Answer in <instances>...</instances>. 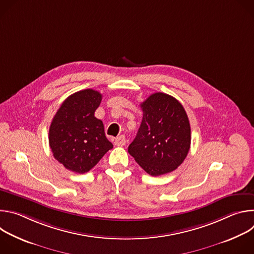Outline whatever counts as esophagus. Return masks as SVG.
<instances>
[{"label": "esophagus", "instance_id": "obj_1", "mask_svg": "<svg viewBox=\"0 0 254 254\" xmlns=\"http://www.w3.org/2000/svg\"><path fill=\"white\" fill-rule=\"evenodd\" d=\"M126 143H127V139H126L125 135H121L118 138H116V140H115V144L118 147H124V146H126Z\"/></svg>", "mask_w": 254, "mask_h": 254}]
</instances>
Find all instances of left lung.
Listing matches in <instances>:
<instances>
[{"mask_svg": "<svg viewBox=\"0 0 254 254\" xmlns=\"http://www.w3.org/2000/svg\"><path fill=\"white\" fill-rule=\"evenodd\" d=\"M142 121L128 153L151 176L176 170L186 159L191 144L188 116L175 97L156 92L142 103Z\"/></svg>", "mask_w": 254, "mask_h": 254, "instance_id": "left-lung-1", "label": "left lung"}]
</instances>
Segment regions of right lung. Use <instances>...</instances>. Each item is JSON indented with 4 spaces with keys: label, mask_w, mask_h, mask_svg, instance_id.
<instances>
[{
    "label": "right lung",
    "mask_w": 254,
    "mask_h": 254,
    "mask_svg": "<svg viewBox=\"0 0 254 254\" xmlns=\"http://www.w3.org/2000/svg\"><path fill=\"white\" fill-rule=\"evenodd\" d=\"M101 98L93 89L77 91L63 101L52 120L49 146L54 158L69 171L88 172L114 148L102 122L94 117Z\"/></svg>",
    "instance_id": "1"
}]
</instances>
